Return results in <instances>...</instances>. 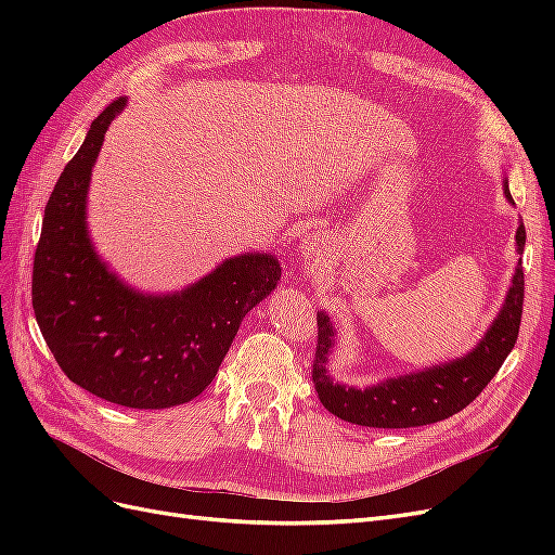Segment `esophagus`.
Listing matches in <instances>:
<instances>
[{"mask_svg":"<svg viewBox=\"0 0 555 555\" xmlns=\"http://www.w3.org/2000/svg\"><path fill=\"white\" fill-rule=\"evenodd\" d=\"M322 249H324L322 233H308L304 243H300V247H298L300 257H304V259H317L319 255H322Z\"/></svg>","mask_w":555,"mask_h":555,"instance_id":"34e87169","label":"esophagus"}]
</instances>
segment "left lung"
I'll use <instances>...</instances> for the list:
<instances>
[{"instance_id":"8db88e82","label":"left lung","mask_w":555,"mask_h":555,"mask_svg":"<svg viewBox=\"0 0 555 555\" xmlns=\"http://www.w3.org/2000/svg\"><path fill=\"white\" fill-rule=\"evenodd\" d=\"M505 194H512L505 184ZM514 204V201H512ZM516 247L524 255L526 227L518 224ZM524 266H516L509 294L483 340L459 361L428 367V371L386 379L367 389H349L333 384L326 361L333 347V328L324 312L317 314V349L312 361V384L322 405L349 424L367 428H412L442 422L467 408L505 363L518 338L524 314Z\"/></svg>"}]
</instances>
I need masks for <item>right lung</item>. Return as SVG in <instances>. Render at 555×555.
<instances>
[{"label":"right lung","mask_w":555,"mask_h":555,"mask_svg":"<svg viewBox=\"0 0 555 555\" xmlns=\"http://www.w3.org/2000/svg\"><path fill=\"white\" fill-rule=\"evenodd\" d=\"M115 99L96 115L50 194L31 271L43 340L74 384L115 405L162 410L196 398L220 371L243 317L275 289L268 255L224 261L173 296L131 292L99 261L86 229V196Z\"/></svg>","instance_id":"obj_1"}]
</instances>
